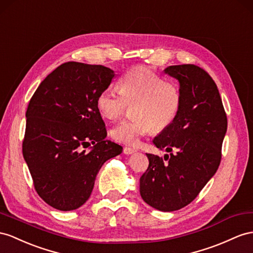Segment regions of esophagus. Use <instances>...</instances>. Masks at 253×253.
Segmentation results:
<instances>
[{
    "label": "esophagus",
    "mask_w": 253,
    "mask_h": 253,
    "mask_svg": "<svg viewBox=\"0 0 253 253\" xmlns=\"http://www.w3.org/2000/svg\"><path fill=\"white\" fill-rule=\"evenodd\" d=\"M124 154L125 155H131V154H133V153H135L137 152V150H135V148H131V147H124Z\"/></svg>",
    "instance_id": "34e87169"
}]
</instances>
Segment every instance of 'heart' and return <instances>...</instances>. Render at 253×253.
I'll return each mask as SVG.
<instances>
[{
	"mask_svg": "<svg viewBox=\"0 0 253 253\" xmlns=\"http://www.w3.org/2000/svg\"><path fill=\"white\" fill-rule=\"evenodd\" d=\"M119 92L103 89L97 96L98 112L108 120H116L128 106H133L134 119L119 123L110 135L119 143L135 145L142 135L159 132L169 127L179 112L182 95L174 83L145 67H135L123 75L118 84Z\"/></svg>",
	"mask_w": 253,
	"mask_h": 253,
	"instance_id": "b5f03b06",
	"label": "heart"
}]
</instances>
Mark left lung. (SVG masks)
Returning a JSON list of instances; mask_svg holds the SVG:
<instances>
[{"label":"left lung","mask_w":253,"mask_h":253,"mask_svg":"<svg viewBox=\"0 0 253 253\" xmlns=\"http://www.w3.org/2000/svg\"><path fill=\"white\" fill-rule=\"evenodd\" d=\"M179 82L182 105L172 124L155 137L159 150L176 153L150 161L140 178L144 202L161 211L183 209L197 198L218 170L228 120L215 81L192 64L165 69Z\"/></svg>","instance_id":"obj_1"}]
</instances>
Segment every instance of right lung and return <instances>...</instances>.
Here are the masks:
<instances>
[{"instance_id": "obj_1", "label": "right lung", "mask_w": 253, "mask_h": 253, "mask_svg": "<svg viewBox=\"0 0 253 253\" xmlns=\"http://www.w3.org/2000/svg\"><path fill=\"white\" fill-rule=\"evenodd\" d=\"M114 76L102 65L67 62L32 96L22 153L38 196L53 209L82 206L102 165L123 151L106 140L105 122L96 107L97 96Z\"/></svg>"}]
</instances>
